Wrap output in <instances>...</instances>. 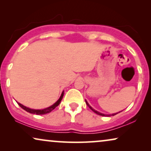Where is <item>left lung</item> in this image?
Instances as JSON below:
<instances>
[{
  "instance_id": "8db88e82",
  "label": "left lung",
  "mask_w": 151,
  "mask_h": 151,
  "mask_svg": "<svg viewBox=\"0 0 151 151\" xmlns=\"http://www.w3.org/2000/svg\"><path fill=\"white\" fill-rule=\"evenodd\" d=\"M85 102H86V104H87V106L89 107V108L91 109V110L93 111L94 113H96V114H98V115H102V116H107V117H110V116H113V115H116V114H117V113H119V112H118V113H113V114H109V115H106V114H104V113H100V112H98V111H96L95 110V109H93L92 108L91 106H90L89 104H88V103L86 102V100H85ZM121 112V111H120Z\"/></svg>"
}]
</instances>
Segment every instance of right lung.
Masks as SVG:
<instances>
[{"label":"right lung","instance_id":"1","mask_svg":"<svg viewBox=\"0 0 151 151\" xmlns=\"http://www.w3.org/2000/svg\"><path fill=\"white\" fill-rule=\"evenodd\" d=\"M63 96H64V91L62 93L60 97V98L58 99V100L56 102L54 103L53 105H51V106L48 107V108H46V109H41V110H39V109H29L28 108V107L27 106H24V105H22L21 104H20V103H18V104L19 105V106L21 107L22 109H23L24 111H26L28 113H33V114H36V115H44V114H47V113H50L51 111H52L53 109H54L55 107L58 106L60 104V103L62 99L63 98Z\"/></svg>","mask_w":151,"mask_h":151}]
</instances>
